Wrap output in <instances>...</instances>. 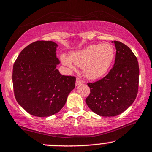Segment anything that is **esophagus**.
Returning a JSON list of instances; mask_svg holds the SVG:
<instances>
[{
    "label": "esophagus",
    "instance_id": "esophagus-1",
    "mask_svg": "<svg viewBox=\"0 0 152 152\" xmlns=\"http://www.w3.org/2000/svg\"><path fill=\"white\" fill-rule=\"evenodd\" d=\"M83 83H84V81L81 80L80 78H77V80H76V85H79V84H83Z\"/></svg>",
    "mask_w": 152,
    "mask_h": 152
}]
</instances>
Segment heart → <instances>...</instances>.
<instances>
[{
	"label": "heart",
	"mask_w": 152,
	"mask_h": 152,
	"mask_svg": "<svg viewBox=\"0 0 152 152\" xmlns=\"http://www.w3.org/2000/svg\"><path fill=\"white\" fill-rule=\"evenodd\" d=\"M115 49L111 43L91 45L82 50L72 53L68 58L61 55L64 65L74 68L75 65L82 67L85 76L90 80H97L107 73L115 58Z\"/></svg>",
	"instance_id": "b5f03b06"
}]
</instances>
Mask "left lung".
<instances>
[{"mask_svg": "<svg viewBox=\"0 0 152 152\" xmlns=\"http://www.w3.org/2000/svg\"><path fill=\"white\" fill-rule=\"evenodd\" d=\"M115 63L104 77L88 83L90 95L86 102L95 113L104 117L119 115L136 98L138 91L139 66L137 58L127 45L114 41Z\"/></svg>", "mask_w": 152, "mask_h": 152, "instance_id": "left-lung-1", "label": "left lung"}]
</instances>
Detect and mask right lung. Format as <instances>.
<instances>
[{
  "label": "right lung",
  "instance_id": "add662e5",
  "mask_svg": "<svg viewBox=\"0 0 152 152\" xmlns=\"http://www.w3.org/2000/svg\"><path fill=\"white\" fill-rule=\"evenodd\" d=\"M57 44L37 41L25 48L14 62L12 82L15 98L26 111L37 117L57 113L75 86L76 78L60 74L56 67Z\"/></svg>",
  "mask_w": 152,
  "mask_h": 152
}]
</instances>
